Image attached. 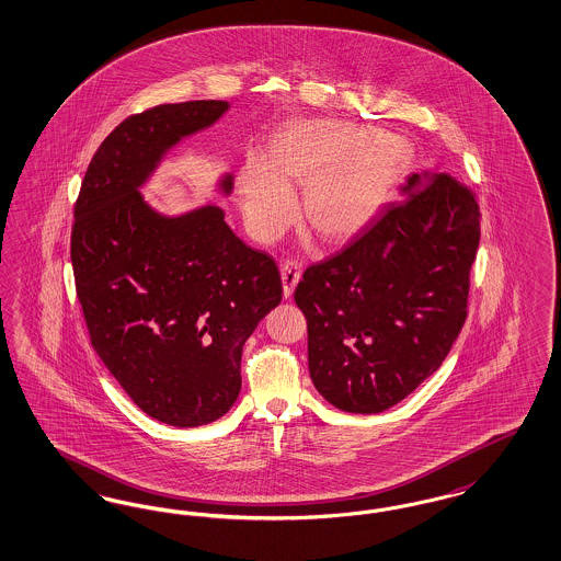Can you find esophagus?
<instances>
[{"instance_id":"34e87169","label":"esophagus","mask_w":561,"mask_h":561,"mask_svg":"<svg viewBox=\"0 0 561 561\" xmlns=\"http://www.w3.org/2000/svg\"><path fill=\"white\" fill-rule=\"evenodd\" d=\"M300 265L298 263H284L282 265V282H284V296L290 298L291 291L296 288V284L300 282Z\"/></svg>"}]
</instances>
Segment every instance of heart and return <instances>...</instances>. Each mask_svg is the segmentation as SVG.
<instances>
[{"instance_id": "b5f03b06", "label": "heart", "mask_w": 561, "mask_h": 561, "mask_svg": "<svg viewBox=\"0 0 561 561\" xmlns=\"http://www.w3.org/2000/svg\"><path fill=\"white\" fill-rule=\"evenodd\" d=\"M407 146L394 135L337 121L290 125L265 157L248 158L240 196L248 227L273 240L294 215L291 190L305 187L302 219L328 242H348L380 215L403 178Z\"/></svg>"}]
</instances>
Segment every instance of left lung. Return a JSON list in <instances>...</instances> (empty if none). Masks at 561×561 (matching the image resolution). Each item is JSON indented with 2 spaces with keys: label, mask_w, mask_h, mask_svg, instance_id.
Listing matches in <instances>:
<instances>
[{
  "label": "left lung",
  "mask_w": 561,
  "mask_h": 561,
  "mask_svg": "<svg viewBox=\"0 0 561 561\" xmlns=\"http://www.w3.org/2000/svg\"><path fill=\"white\" fill-rule=\"evenodd\" d=\"M403 202L294 291L307 317L319 394L348 413L401 403L448 355L468 317L480 242L476 194L447 173H413Z\"/></svg>",
  "instance_id": "obj_1"
}]
</instances>
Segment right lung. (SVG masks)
Listing matches in <instances>:
<instances>
[{"instance_id":"1","label":"right lung","mask_w":561,"mask_h":561,"mask_svg":"<svg viewBox=\"0 0 561 561\" xmlns=\"http://www.w3.org/2000/svg\"><path fill=\"white\" fill-rule=\"evenodd\" d=\"M227 111L196 100L125 118L91 158L75 204L70 261L91 346L129 399L169 426H204L233 407L242 346L282 300L275 261L231 231L224 208L169 217L139 192L171 148ZM231 190L225 173L219 192Z\"/></svg>"}]
</instances>
